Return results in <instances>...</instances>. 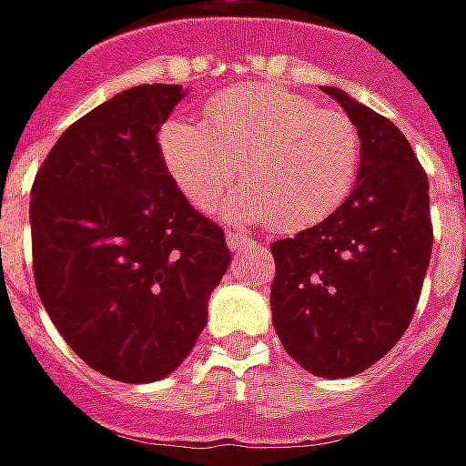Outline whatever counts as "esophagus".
Returning <instances> with one entry per match:
<instances>
[{
	"instance_id": "obj_1",
	"label": "esophagus",
	"mask_w": 466,
	"mask_h": 466,
	"mask_svg": "<svg viewBox=\"0 0 466 466\" xmlns=\"http://www.w3.org/2000/svg\"><path fill=\"white\" fill-rule=\"evenodd\" d=\"M247 244H249V239H247V237H242V234L227 232V247H229L232 252H239V249H244Z\"/></svg>"
}]
</instances>
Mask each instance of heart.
Returning a JSON list of instances; mask_svg holds the SVG:
<instances>
[{
  "instance_id": "heart-1",
  "label": "heart",
  "mask_w": 466,
  "mask_h": 466,
  "mask_svg": "<svg viewBox=\"0 0 466 466\" xmlns=\"http://www.w3.org/2000/svg\"><path fill=\"white\" fill-rule=\"evenodd\" d=\"M158 154L171 184L207 211L239 174L247 184L219 204L232 224L269 222L302 232L340 209L358 181L360 136L338 110L275 86H234L211 97L204 123L168 118Z\"/></svg>"
}]
</instances>
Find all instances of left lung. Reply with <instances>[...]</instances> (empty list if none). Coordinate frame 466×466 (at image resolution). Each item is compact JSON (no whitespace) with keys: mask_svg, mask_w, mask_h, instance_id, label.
I'll list each match as a JSON object with an SVG mask.
<instances>
[{"mask_svg":"<svg viewBox=\"0 0 466 466\" xmlns=\"http://www.w3.org/2000/svg\"><path fill=\"white\" fill-rule=\"evenodd\" d=\"M360 136L350 197L325 222L272 242V323L289 356L320 379L370 369L406 333L431 259L429 181L391 120L323 87Z\"/></svg>","mask_w":466,"mask_h":466,"instance_id":"8db88e82","label":"left lung"}]
</instances>
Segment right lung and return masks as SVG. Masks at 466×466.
Segmentation results:
<instances>
[{
    "mask_svg": "<svg viewBox=\"0 0 466 466\" xmlns=\"http://www.w3.org/2000/svg\"><path fill=\"white\" fill-rule=\"evenodd\" d=\"M184 96L164 83L113 96L60 136L32 187L42 305L90 369L123 383L184 363L232 259L161 164L156 136Z\"/></svg>",
    "mask_w": 466,
    "mask_h": 466,
    "instance_id": "add662e5",
    "label": "right lung"
}]
</instances>
